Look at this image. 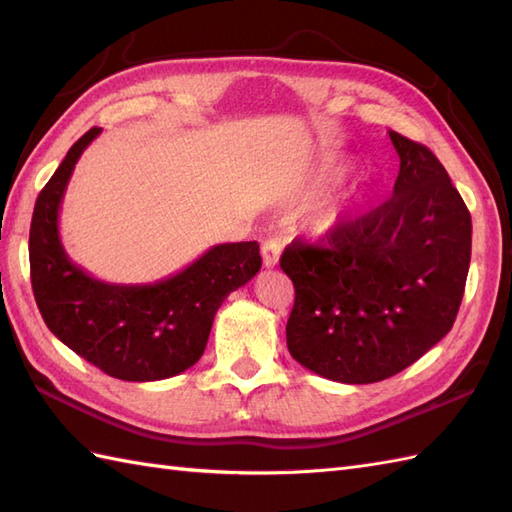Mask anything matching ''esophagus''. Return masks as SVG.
<instances>
[{
    "label": "esophagus",
    "mask_w": 512,
    "mask_h": 512,
    "mask_svg": "<svg viewBox=\"0 0 512 512\" xmlns=\"http://www.w3.org/2000/svg\"><path fill=\"white\" fill-rule=\"evenodd\" d=\"M262 257H264V266L273 268L279 264L281 257V239L279 237H268L264 246H262Z\"/></svg>",
    "instance_id": "1"
}]
</instances>
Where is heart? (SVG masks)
<instances>
[{
  "mask_svg": "<svg viewBox=\"0 0 512 512\" xmlns=\"http://www.w3.org/2000/svg\"><path fill=\"white\" fill-rule=\"evenodd\" d=\"M334 224H336V213H319L314 217V228H317V231H330Z\"/></svg>",
  "mask_w": 512,
  "mask_h": 512,
  "instance_id": "heart-1",
  "label": "heart"
}]
</instances>
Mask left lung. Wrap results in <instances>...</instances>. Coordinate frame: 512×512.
I'll return each mask as SVG.
<instances>
[{
    "label": "left lung",
    "instance_id": "1",
    "mask_svg": "<svg viewBox=\"0 0 512 512\" xmlns=\"http://www.w3.org/2000/svg\"><path fill=\"white\" fill-rule=\"evenodd\" d=\"M400 171L391 198L319 244L292 242L281 270L295 284L286 325L297 363L347 385L416 363L458 317L471 264V213L431 151L389 132Z\"/></svg>",
    "mask_w": 512,
    "mask_h": 512
}]
</instances>
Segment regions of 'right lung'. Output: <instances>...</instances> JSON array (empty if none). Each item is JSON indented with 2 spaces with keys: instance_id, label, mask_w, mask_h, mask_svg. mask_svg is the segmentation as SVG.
Returning a JSON list of instances; mask_svg holds the SVG:
<instances>
[{
  "instance_id": "add662e5",
  "label": "right lung",
  "mask_w": 512,
  "mask_h": 512,
  "mask_svg": "<svg viewBox=\"0 0 512 512\" xmlns=\"http://www.w3.org/2000/svg\"><path fill=\"white\" fill-rule=\"evenodd\" d=\"M92 127L41 189L30 222V281L50 332L107 376L147 383L200 361L215 312L262 268L257 242L217 244L154 284H110L76 266L59 235V211Z\"/></svg>"
}]
</instances>
